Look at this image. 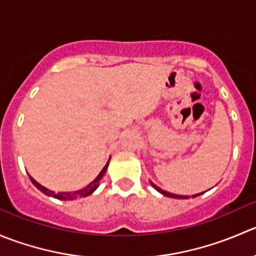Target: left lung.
Instances as JSON below:
<instances>
[{
    "label": "left lung",
    "instance_id": "obj_1",
    "mask_svg": "<svg viewBox=\"0 0 256 256\" xmlns=\"http://www.w3.org/2000/svg\"><path fill=\"white\" fill-rule=\"evenodd\" d=\"M150 184H152V186H153L154 189H156V190H158L159 193H162V194H163V196H170V198H176V199H188L189 198L188 196H176V194L168 193V192L163 190V189H160V188H159V186H156V184H153V183H150ZM200 194H203V193L196 194V196H200Z\"/></svg>",
    "mask_w": 256,
    "mask_h": 256
}]
</instances>
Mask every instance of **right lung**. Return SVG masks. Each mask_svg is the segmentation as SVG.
Returning a JSON list of instances; mask_svg holds the SVG:
<instances>
[{
	"label": "right lung",
	"mask_w": 256,
	"mask_h": 256,
	"mask_svg": "<svg viewBox=\"0 0 256 256\" xmlns=\"http://www.w3.org/2000/svg\"><path fill=\"white\" fill-rule=\"evenodd\" d=\"M108 164H110V160H108V163L106 164L104 168L100 170V173L98 174L97 178L94 179V180L92 182V183L90 184V186H87L86 188L80 189V190H77V192H63V193H54V192L52 190H48L47 188H44V186H42L41 184L37 183L36 180H34L32 176H30V179H31L32 183L36 186L37 189H40V190L42 192L43 194H46V196H53V198L56 199H60V200H73V199H77V198H84V196H90V194L93 193V192L96 190V189L98 188V186H100V180L102 179V176H104L106 172H107V168H108Z\"/></svg>",
	"instance_id": "add662e5"
}]
</instances>
